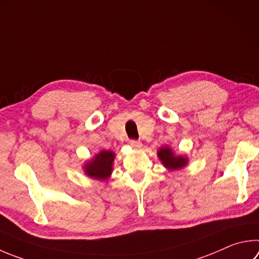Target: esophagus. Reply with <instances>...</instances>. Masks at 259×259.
Segmentation results:
<instances>
[{"instance_id": "1", "label": "esophagus", "mask_w": 259, "mask_h": 259, "mask_svg": "<svg viewBox=\"0 0 259 259\" xmlns=\"http://www.w3.org/2000/svg\"><path fill=\"white\" fill-rule=\"evenodd\" d=\"M130 146L135 149H139V148H142V143H140L139 140L133 139V140H130Z\"/></svg>"}]
</instances>
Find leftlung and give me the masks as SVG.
I'll return each mask as SVG.
<instances>
[{"label":"left lung","instance_id":"1","mask_svg":"<svg viewBox=\"0 0 259 259\" xmlns=\"http://www.w3.org/2000/svg\"><path fill=\"white\" fill-rule=\"evenodd\" d=\"M158 157L162 163L170 170H178L187 164V158L182 156H176L171 148L163 147L158 150Z\"/></svg>","mask_w":259,"mask_h":259}]
</instances>
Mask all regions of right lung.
Masks as SVG:
<instances>
[{
    "label": "right lung",
    "mask_w": 259,
    "mask_h": 259,
    "mask_svg": "<svg viewBox=\"0 0 259 259\" xmlns=\"http://www.w3.org/2000/svg\"><path fill=\"white\" fill-rule=\"evenodd\" d=\"M114 159V153L111 150H102L97 154L95 158L84 165L87 176L91 178L105 180L110 177L112 172V163Z\"/></svg>",
    "instance_id": "1"
}]
</instances>
